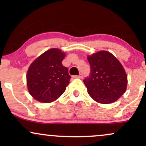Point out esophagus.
Wrapping results in <instances>:
<instances>
[{"mask_svg":"<svg viewBox=\"0 0 146 146\" xmlns=\"http://www.w3.org/2000/svg\"><path fill=\"white\" fill-rule=\"evenodd\" d=\"M75 78H80V79H82L83 78V75H82V73H80V75H78V76H75Z\"/></svg>","mask_w":146,"mask_h":146,"instance_id":"34e87169","label":"esophagus"}]
</instances>
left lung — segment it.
<instances>
[{"label":"left lung","mask_w":146,"mask_h":146,"mask_svg":"<svg viewBox=\"0 0 146 146\" xmlns=\"http://www.w3.org/2000/svg\"><path fill=\"white\" fill-rule=\"evenodd\" d=\"M90 73L83 80L88 95L100 104L117 101L126 90L128 80L124 68L110 52L101 51L87 57Z\"/></svg>","instance_id":"left-lung-1"}]
</instances>
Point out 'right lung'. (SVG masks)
I'll return each mask as SVG.
<instances>
[{"label":"right lung","mask_w":146,"mask_h":146,"mask_svg":"<svg viewBox=\"0 0 146 146\" xmlns=\"http://www.w3.org/2000/svg\"><path fill=\"white\" fill-rule=\"evenodd\" d=\"M66 55L58 48H51L36 58L27 74L30 95L37 101L50 103L63 94L71 76L62 62Z\"/></svg>","instance_id":"obj_1"}]
</instances>
